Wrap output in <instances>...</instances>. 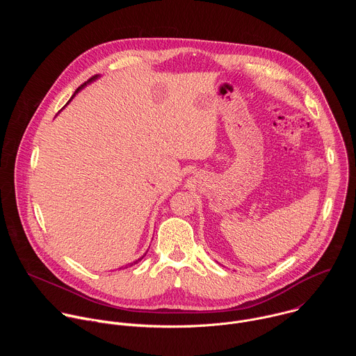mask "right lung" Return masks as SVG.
Here are the masks:
<instances>
[{
	"label": "right lung",
	"instance_id": "right-lung-1",
	"mask_svg": "<svg viewBox=\"0 0 356 356\" xmlns=\"http://www.w3.org/2000/svg\"><path fill=\"white\" fill-rule=\"evenodd\" d=\"M95 79H97V74H95V76H92L91 79H88L86 83H83V84H81V86H80L77 90H76V92H79V90H81V88H83V87H84L87 83H90V81H92V80H95ZM76 92H74V94H76ZM74 94H73V97H74ZM73 97H72V98H73ZM72 98H70V99H72ZM70 99H69V101H70ZM142 258H143V257H142ZM142 258H140V259H142ZM140 259H138L136 262H132V264H131V266H132V265H135V264H138Z\"/></svg>",
	"mask_w": 356,
	"mask_h": 356
}]
</instances>
